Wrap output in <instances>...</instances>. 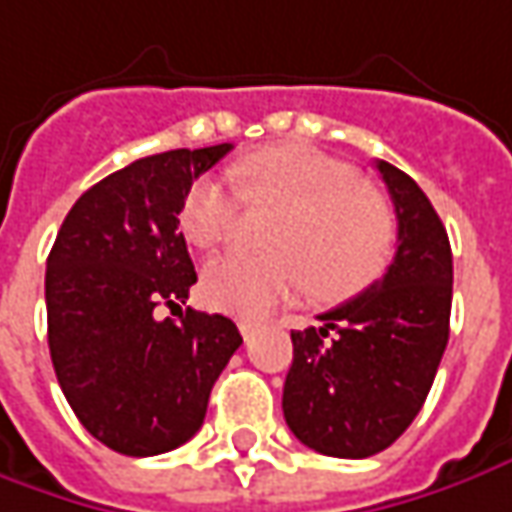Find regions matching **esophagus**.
Listing matches in <instances>:
<instances>
[{
  "mask_svg": "<svg viewBox=\"0 0 512 512\" xmlns=\"http://www.w3.org/2000/svg\"><path fill=\"white\" fill-rule=\"evenodd\" d=\"M238 328H241L243 339H252V336H255L257 325L255 322H249V319H241V322H238Z\"/></svg>",
  "mask_w": 512,
  "mask_h": 512,
  "instance_id": "1",
  "label": "esophagus"
}]
</instances>
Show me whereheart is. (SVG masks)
<instances>
[{
    "label": "heart",
    "instance_id": "heart-1",
    "mask_svg": "<svg viewBox=\"0 0 512 512\" xmlns=\"http://www.w3.org/2000/svg\"><path fill=\"white\" fill-rule=\"evenodd\" d=\"M235 176L243 198L285 212L271 229V255L227 252L207 263L201 291L212 308L257 319L308 283L319 300H347L387 271L395 215L347 162L308 145H271L243 156ZM238 212V190L210 173L187 187L179 227L193 246L212 249L232 235Z\"/></svg>",
    "mask_w": 512,
    "mask_h": 512
}]
</instances>
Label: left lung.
<instances>
[{"mask_svg":"<svg viewBox=\"0 0 512 512\" xmlns=\"http://www.w3.org/2000/svg\"><path fill=\"white\" fill-rule=\"evenodd\" d=\"M398 218L387 274L328 314L291 330L283 415L294 437L328 457L364 460L389 448L429 395L448 344L451 243L412 176L375 162Z\"/></svg>","mask_w":512,"mask_h":512,"instance_id":"8db88e82","label":"left lung"}]
</instances>
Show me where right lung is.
Segmentation results:
<instances>
[{
  "label": "right lung",
  "instance_id": "obj_1",
  "mask_svg": "<svg viewBox=\"0 0 512 512\" xmlns=\"http://www.w3.org/2000/svg\"><path fill=\"white\" fill-rule=\"evenodd\" d=\"M229 142L145 156L89 187L47 257V342L83 429L125 457L187 443L243 344L235 322L184 300L196 269L179 232L187 187ZM165 304L179 320H159Z\"/></svg>",
  "mask_w": 512,
  "mask_h": 512
}]
</instances>
